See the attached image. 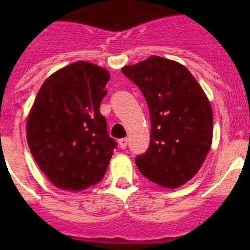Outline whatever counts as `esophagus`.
Listing matches in <instances>:
<instances>
[{
  "label": "esophagus",
  "mask_w": 250,
  "mask_h": 250,
  "mask_svg": "<svg viewBox=\"0 0 250 250\" xmlns=\"http://www.w3.org/2000/svg\"><path fill=\"white\" fill-rule=\"evenodd\" d=\"M119 145H120V147L121 149H126V146H127V139H120V140H119Z\"/></svg>",
  "instance_id": "1"
}]
</instances>
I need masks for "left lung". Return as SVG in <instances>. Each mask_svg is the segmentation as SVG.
Wrapping results in <instances>:
<instances>
[{"instance_id":"8db88e82","label":"left lung","mask_w":250,"mask_h":250,"mask_svg":"<svg viewBox=\"0 0 250 250\" xmlns=\"http://www.w3.org/2000/svg\"><path fill=\"white\" fill-rule=\"evenodd\" d=\"M139 86L150 111L151 132L135 163L150 182L179 188L204 163L213 139V111L202 86L182 63L151 56L123 67Z\"/></svg>"}]
</instances>
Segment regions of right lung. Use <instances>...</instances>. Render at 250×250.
Instances as JSON below:
<instances>
[{
  "instance_id": "add662e5",
  "label": "right lung",
  "mask_w": 250,
  "mask_h": 250,
  "mask_svg": "<svg viewBox=\"0 0 250 250\" xmlns=\"http://www.w3.org/2000/svg\"><path fill=\"white\" fill-rule=\"evenodd\" d=\"M107 70L79 61L42 83L27 119V143L41 171L59 189L85 190L101 182L116 147L100 104Z\"/></svg>"
}]
</instances>
